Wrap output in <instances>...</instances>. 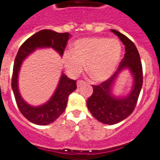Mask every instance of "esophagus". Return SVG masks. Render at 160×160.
Listing matches in <instances>:
<instances>
[{
  "instance_id": "34e87169",
  "label": "esophagus",
  "mask_w": 160,
  "mask_h": 160,
  "mask_svg": "<svg viewBox=\"0 0 160 160\" xmlns=\"http://www.w3.org/2000/svg\"><path fill=\"white\" fill-rule=\"evenodd\" d=\"M85 83H86V82L83 81V80H78V81H77V87L78 88L82 87V86H83V85H84Z\"/></svg>"
}]
</instances>
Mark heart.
<instances>
[{
	"instance_id": "heart-1",
	"label": "heart",
	"mask_w": 160,
	"mask_h": 160,
	"mask_svg": "<svg viewBox=\"0 0 160 160\" xmlns=\"http://www.w3.org/2000/svg\"><path fill=\"white\" fill-rule=\"evenodd\" d=\"M122 51L121 42L116 38H84L76 42L73 51L64 52L63 62L72 76L79 74L86 64L92 80L103 81L114 72Z\"/></svg>"
}]
</instances>
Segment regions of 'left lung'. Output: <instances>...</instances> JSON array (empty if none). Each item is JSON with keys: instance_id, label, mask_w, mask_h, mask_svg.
<instances>
[{"instance_id": "obj_1", "label": "left lung", "mask_w": 160, "mask_h": 160, "mask_svg": "<svg viewBox=\"0 0 160 160\" xmlns=\"http://www.w3.org/2000/svg\"><path fill=\"white\" fill-rule=\"evenodd\" d=\"M111 31L118 36L125 45V53L115 72L98 85H92L93 93L87 101V106L95 118L103 124L114 125L130 115L135 109L143 84V69L140 54L134 43L116 30ZM131 69L134 78L132 92L127 97L119 99L111 95V86L123 68Z\"/></svg>"}]
</instances>
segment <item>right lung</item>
<instances>
[{
	"instance_id": "right-lung-1",
	"label": "right lung",
	"mask_w": 160,
	"mask_h": 160,
	"mask_svg": "<svg viewBox=\"0 0 160 160\" xmlns=\"http://www.w3.org/2000/svg\"><path fill=\"white\" fill-rule=\"evenodd\" d=\"M71 35L68 32L58 33L51 30H42L28 38L18 50L13 66L12 88L19 111L31 122L46 125L54 122L65 111L68 95L77 89V81L62 74L57 90L44 105L31 107L24 102L18 89V73L23 60L38 48L52 47L62 56Z\"/></svg>"
}]
</instances>
